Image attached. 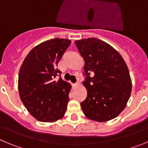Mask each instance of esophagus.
Listing matches in <instances>:
<instances>
[{"label": "esophagus", "instance_id": "34e87169", "mask_svg": "<svg viewBox=\"0 0 148 148\" xmlns=\"http://www.w3.org/2000/svg\"><path fill=\"white\" fill-rule=\"evenodd\" d=\"M78 85H79V83H78V82H77V83H75V84H73V86L74 87H77Z\"/></svg>", "mask_w": 148, "mask_h": 148}]
</instances>
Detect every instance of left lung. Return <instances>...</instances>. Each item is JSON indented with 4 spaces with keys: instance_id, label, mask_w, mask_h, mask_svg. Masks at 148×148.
<instances>
[{
    "instance_id": "obj_1",
    "label": "left lung",
    "mask_w": 148,
    "mask_h": 148,
    "mask_svg": "<svg viewBox=\"0 0 148 148\" xmlns=\"http://www.w3.org/2000/svg\"><path fill=\"white\" fill-rule=\"evenodd\" d=\"M84 61L87 98L81 103L89 119L104 122L116 118L130 99L132 82L126 63L117 50L95 38L75 40ZM93 75L90 77V73Z\"/></svg>"
}]
</instances>
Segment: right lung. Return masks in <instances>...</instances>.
<instances>
[{
    "label": "right lung",
    "instance_id": "obj_1",
    "mask_svg": "<svg viewBox=\"0 0 148 148\" xmlns=\"http://www.w3.org/2000/svg\"><path fill=\"white\" fill-rule=\"evenodd\" d=\"M70 40L53 38L40 43L30 51L21 66L18 90L29 113L43 122H53L64 116L71 85L60 77L56 69Z\"/></svg>",
    "mask_w": 148,
    "mask_h": 148
}]
</instances>
